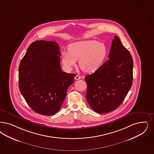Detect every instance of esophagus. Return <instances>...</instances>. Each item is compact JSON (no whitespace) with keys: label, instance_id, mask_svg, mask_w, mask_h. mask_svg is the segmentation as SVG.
Instances as JSON below:
<instances>
[{"label":"esophagus","instance_id":"1","mask_svg":"<svg viewBox=\"0 0 154 154\" xmlns=\"http://www.w3.org/2000/svg\"><path fill=\"white\" fill-rule=\"evenodd\" d=\"M80 79H81V77H80L79 75H76L74 77V79L75 80H80Z\"/></svg>","mask_w":154,"mask_h":154}]
</instances>
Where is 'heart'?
I'll list each match as a JSON object with an SVG mask.
<instances>
[{
	"mask_svg": "<svg viewBox=\"0 0 154 154\" xmlns=\"http://www.w3.org/2000/svg\"><path fill=\"white\" fill-rule=\"evenodd\" d=\"M108 51L105 44L96 40L80 41L71 44L68 51H63L61 61L70 70L79 60L80 68L86 73H94L104 63Z\"/></svg>",
	"mask_w": 154,
	"mask_h": 154,
	"instance_id": "obj_1",
	"label": "heart"
}]
</instances>
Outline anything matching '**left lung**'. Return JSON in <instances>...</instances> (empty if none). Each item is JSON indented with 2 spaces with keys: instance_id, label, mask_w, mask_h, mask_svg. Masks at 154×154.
<instances>
[{
  "instance_id": "obj_1",
  "label": "left lung",
  "mask_w": 154,
  "mask_h": 154,
  "mask_svg": "<svg viewBox=\"0 0 154 154\" xmlns=\"http://www.w3.org/2000/svg\"><path fill=\"white\" fill-rule=\"evenodd\" d=\"M109 58L100 69L85 78L87 101L100 114L117 109L133 83L132 56L117 36L112 42Z\"/></svg>"
}]
</instances>
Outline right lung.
Wrapping results in <instances>:
<instances>
[{"label":"right lung","mask_w":154,"mask_h":154,"mask_svg":"<svg viewBox=\"0 0 154 154\" xmlns=\"http://www.w3.org/2000/svg\"><path fill=\"white\" fill-rule=\"evenodd\" d=\"M56 42H32L19 67L20 93L34 112L50 116L60 110L75 74L61 70Z\"/></svg>","instance_id":"add662e5"}]
</instances>
